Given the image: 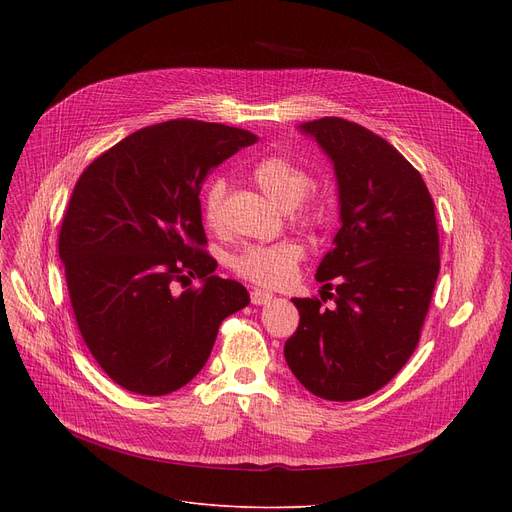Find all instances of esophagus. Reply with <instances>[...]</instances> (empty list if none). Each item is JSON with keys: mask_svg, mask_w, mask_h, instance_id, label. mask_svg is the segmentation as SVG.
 Here are the masks:
<instances>
[{"mask_svg": "<svg viewBox=\"0 0 512 512\" xmlns=\"http://www.w3.org/2000/svg\"><path fill=\"white\" fill-rule=\"evenodd\" d=\"M267 301H272V294L270 292H265L261 288H253L251 290V303L253 305H265Z\"/></svg>", "mask_w": 512, "mask_h": 512, "instance_id": "obj_1", "label": "esophagus"}]
</instances>
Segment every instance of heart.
Returning a JSON list of instances; mask_svg holds the SVG:
<instances>
[{"label": "heart", "instance_id": "heart-1", "mask_svg": "<svg viewBox=\"0 0 512 512\" xmlns=\"http://www.w3.org/2000/svg\"><path fill=\"white\" fill-rule=\"evenodd\" d=\"M253 180L261 191L274 199L280 207L290 209L294 224L303 228H319L326 222V203L311 191V172L284 155H270L261 159L253 168ZM228 184L222 176L209 180L203 193V220L209 228L224 226ZM305 257V247L299 240L284 238L270 245L242 247L230 261L232 272L253 284L265 288H280L297 276L299 265Z\"/></svg>", "mask_w": 512, "mask_h": 512}]
</instances>
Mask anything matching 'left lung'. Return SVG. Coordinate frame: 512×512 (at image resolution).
Segmentation results:
<instances>
[{"instance_id":"obj_1","label":"left lung","mask_w":512,"mask_h":512,"mask_svg":"<svg viewBox=\"0 0 512 512\" xmlns=\"http://www.w3.org/2000/svg\"><path fill=\"white\" fill-rule=\"evenodd\" d=\"M334 161L342 226L321 259V299H292L301 321L284 344L311 394L359 400L384 388L419 344L440 274L434 199L386 139L328 116L301 126ZM328 298L337 305L321 308Z\"/></svg>"}]
</instances>
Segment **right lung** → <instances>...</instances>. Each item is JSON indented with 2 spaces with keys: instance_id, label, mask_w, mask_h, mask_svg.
I'll return each mask as SVG.
<instances>
[{
  "instance_id": "add662e5",
  "label": "right lung",
  "mask_w": 512,
  "mask_h": 512,
  "mask_svg": "<svg viewBox=\"0 0 512 512\" xmlns=\"http://www.w3.org/2000/svg\"><path fill=\"white\" fill-rule=\"evenodd\" d=\"M255 141L226 124L168 120L128 134L80 174L60 259L80 336L124 390L186 386L222 321L249 305L245 286L213 276L199 193L215 166ZM191 277L204 284L178 293Z\"/></svg>"
}]
</instances>
